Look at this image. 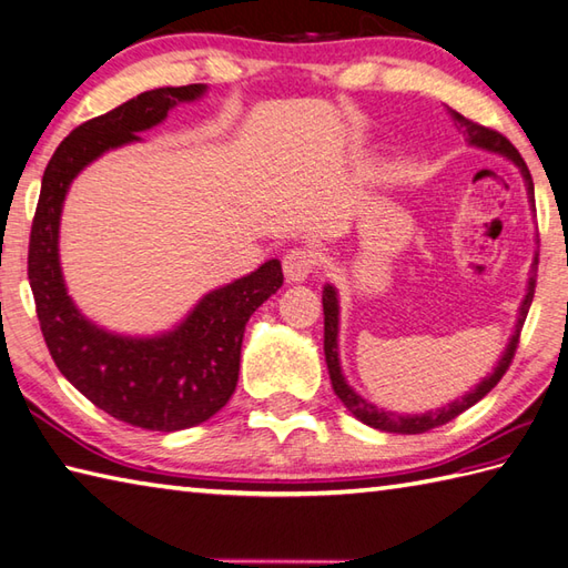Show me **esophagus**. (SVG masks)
<instances>
[{"mask_svg":"<svg viewBox=\"0 0 568 568\" xmlns=\"http://www.w3.org/2000/svg\"><path fill=\"white\" fill-rule=\"evenodd\" d=\"M282 267H284L286 282L298 284V282H304L306 276L318 267V255L308 247H294L284 255Z\"/></svg>","mask_w":568,"mask_h":568,"instance_id":"obj_1","label":"esophagus"}]
</instances>
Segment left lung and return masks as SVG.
<instances>
[{
	"label": "left lung",
	"mask_w": 568,
	"mask_h": 568,
	"mask_svg": "<svg viewBox=\"0 0 568 568\" xmlns=\"http://www.w3.org/2000/svg\"><path fill=\"white\" fill-rule=\"evenodd\" d=\"M452 119H455L457 129L466 135V141H469V145H476V148H484V150H490V153H498L503 158H508L515 168L520 170L523 180H525V186H527V199H530V206L535 211V184H532V178H530V170H527L525 160L520 158L518 150H515V145L508 141L506 135H500L498 131H490L486 129V125H478L469 119H464L462 113H457L455 109H449ZM537 255L539 252H535V260H532V270H530V282H527V294L523 298V304L518 308V323H515V331L508 339L506 345V352H503L498 364L494 367V372H490L486 379L478 382L471 390H466V394L457 400L447 403V406L437 408V410H425V413H410V415H400V413H394V410H384L379 406H374V403H369L367 398H362L355 388H352L345 379L343 374V367H339V347H337V333H339V301H337V288L333 284H325L323 286V316H325V343H323V349H325V362H327V374H331V382H333V388L337 398L345 403V408L355 415L357 420H362L364 425L369 427H376V430H384V433H398V435H418V433H427L433 430V427H439L445 425L449 420H455L459 413L469 410L474 403L481 400L490 388H494L500 379L503 374L508 372L510 362L515 357V349H518V339H520V331H523V323L527 318V311H530V304H532V296H535V280H537Z\"/></svg>",
	"instance_id": "8db88e82"
}]
</instances>
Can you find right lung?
<instances>
[{
	"instance_id": "right-lung-1",
	"label": "right lung",
	"mask_w": 568,
	"mask_h": 568,
	"mask_svg": "<svg viewBox=\"0 0 568 568\" xmlns=\"http://www.w3.org/2000/svg\"><path fill=\"white\" fill-rule=\"evenodd\" d=\"M206 84L160 87L78 125L50 158L29 243V282L50 357L97 408L143 430L174 433L216 415L241 372L245 323L282 286L280 260L213 288L172 331L131 337L84 318L60 270V216L78 174L113 148L138 143L180 102L204 97Z\"/></svg>"
}]
</instances>
